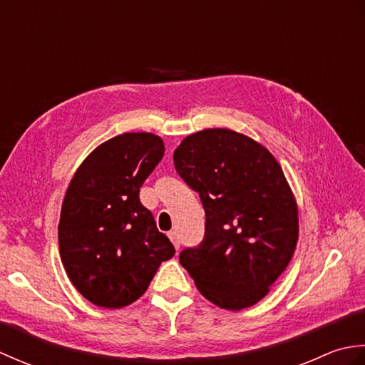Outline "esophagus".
<instances>
[{"instance_id": "obj_1", "label": "esophagus", "mask_w": 365, "mask_h": 365, "mask_svg": "<svg viewBox=\"0 0 365 365\" xmlns=\"http://www.w3.org/2000/svg\"><path fill=\"white\" fill-rule=\"evenodd\" d=\"M168 237H169L170 242H173V245H174L175 250H178V247H180V238H178V234H177V232H175V230L169 232Z\"/></svg>"}]
</instances>
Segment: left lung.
Masks as SVG:
<instances>
[{
    "instance_id": "obj_1",
    "label": "left lung",
    "mask_w": 365,
    "mask_h": 365,
    "mask_svg": "<svg viewBox=\"0 0 365 365\" xmlns=\"http://www.w3.org/2000/svg\"><path fill=\"white\" fill-rule=\"evenodd\" d=\"M177 173L199 192L202 243L180 252L197 290L226 311L257 304L298 245V204L265 145L230 128L188 135L174 152Z\"/></svg>"
}]
</instances>
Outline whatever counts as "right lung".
I'll list each match as a JSON object with an SVG mask.
<instances>
[{
	"label": "right lung",
	"instance_id": "1",
	"mask_svg": "<svg viewBox=\"0 0 365 365\" xmlns=\"http://www.w3.org/2000/svg\"><path fill=\"white\" fill-rule=\"evenodd\" d=\"M163 155L160 136L122 133L97 145L68 183L59 254L71 282L92 304L120 309L135 302L175 252L139 200V188Z\"/></svg>",
	"mask_w": 365,
	"mask_h": 365
}]
</instances>
